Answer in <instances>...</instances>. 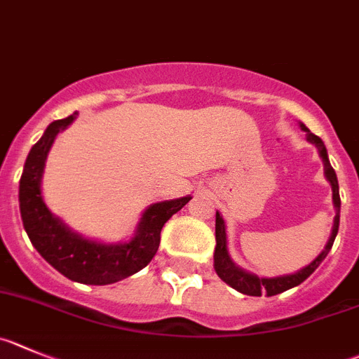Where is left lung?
Returning <instances> with one entry per match:
<instances>
[{
	"label": "left lung",
	"instance_id": "left-lung-1",
	"mask_svg": "<svg viewBox=\"0 0 359 359\" xmlns=\"http://www.w3.org/2000/svg\"><path fill=\"white\" fill-rule=\"evenodd\" d=\"M301 129L306 130V140L310 143L319 149L320 157H323L324 163V173H326V179L330 180L331 187H333V202L334 207H337V216H334L333 223V232H331L330 241H327L324 251L317 257L310 266H306L304 269L297 271L294 274H287V276H278V278H259L255 274H250L246 271L239 269L236 264L230 260L229 250H226V232H225V221L219 216V212H216V250H214V269H216L217 276L221 280L229 283L230 287H233L239 292L246 294V296H262V294H267V296H276V294L285 292V290L292 289V287H297L299 283H303L308 276H310L313 271L319 267V264L326 259V255L330 253L331 246L334 243V237L338 233V223H340V193H338V180L337 173L331 168L330 159H327L326 147H324L323 140L316 134H311L308 130L306 126L301 123Z\"/></svg>",
	"mask_w": 359,
	"mask_h": 359
}]
</instances>
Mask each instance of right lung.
Returning a JSON list of instances; mask_svg holds the SVG:
<instances>
[{
  "label": "right lung",
  "mask_w": 359,
  "mask_h": 359,
  "mask_svg": "<svg viewBox=\"0 0 359 359\" xmlns=\"http://www.w3.org/2000/svg\"><path fill=\"white\" fill-rule=\"evenodd\" d=\"M78 113L49 123L42 138L32 147L19 182V209L29 241L43 259L72 281L86 285H108L149 266L161 243L164 223L179 212L191 196L154 203L143 214L138 232L123 244H99L70 232L46 207L40 193L43 164L56 134Z\"/></svg>",
  "instance_id": "right-lung-1"
}]
</instances>
